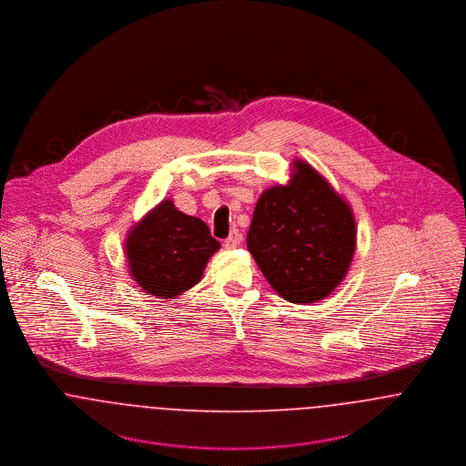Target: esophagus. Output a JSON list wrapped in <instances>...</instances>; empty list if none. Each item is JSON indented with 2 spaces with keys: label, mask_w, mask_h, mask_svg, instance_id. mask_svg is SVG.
I'll list each match as a JSON object with an SVG mask.
<instances>
[{
  "label": "esophagus",
  "mask_w": 466,
  "mask_h": 466,
  "mask_svg": "<svg viewBox=\"0 0 466 466\" xmlns=\"http://www.w3.org/2000/svg\"><path fill=\"white\" fill-rule=\"evenodd\" d=\"M241 239H243V238H241V234H239L238 230H232V232H230V236L223 241V246H225L227 249H234V248H238V246L241 244Z\"/></svg>",
  "instance_id": "1"
}]
</instances>
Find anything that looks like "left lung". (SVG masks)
<instances>
[{"mask_svg": "<svg viewBox=\"0 0 466 466\" xmlns=\"http://www.w3.org/2000/svg\"><path fill=\"white\" fill-rule=\"evenodd\" d=\"M246 243L279 297L291 304L319 302L351 267L355 215L327 177L295 158L289 181L257 200Z\"/></svg>", "mask_w": 466, "mask_h": 466, "instance_id": "1", "label": "left lung"}]
</instances>
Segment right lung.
Instances as JSON below:
<instances>
[{
  "label": "right lung",
  "instance_id": "obj_1",
  "mask_svg": "<svg viewBox=\"0 0 466 466\" xmlns=\"http://www.w3.org/2000/svg\"><path fill=\"white\" fill-rule=\"evenodd\" d=\"M124 249L139 289L157 299H177L199 283L220 243L200 218L164 199L134 223Z\"/></svg>",
  "mask_w": 466,
  "mask_h": 466
}]
</instances>
